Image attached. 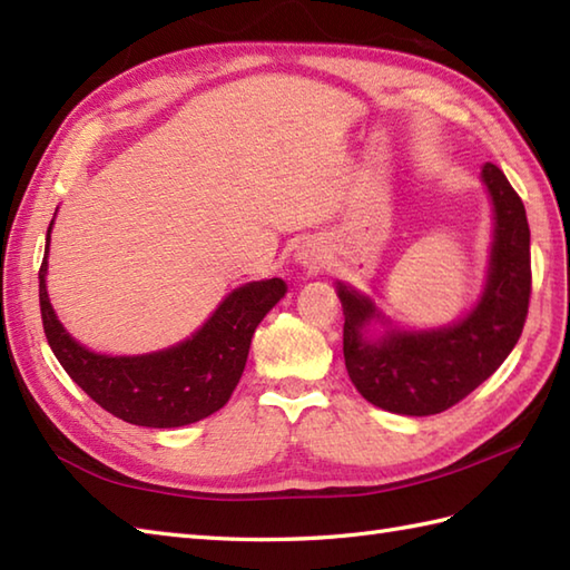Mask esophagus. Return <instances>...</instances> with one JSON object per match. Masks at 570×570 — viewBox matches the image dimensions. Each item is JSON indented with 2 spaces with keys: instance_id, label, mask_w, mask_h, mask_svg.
<instances>
[{
  "instance_id": "obj_1",
  "label": "esophagus",
  "mask_w": 570,
  "mask_h": 570,
  "mask_svg": "<svg viewBox=\"0 0 570 570\" xmlns=\"http://www.w3.org/2000/svg\"><path fill=\"white\" fill-rule=\"evenodd\" d=\"M296 257H298V262H301V264L308 266V269H321V266H323V257H321V254H318L316 249L301 247Z\"/></svg>"
}]
</instances>
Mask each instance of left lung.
I'll return each mask as SVG.
<instances>
[{"instance_id":"obj_1","label":"left lung","mask_w":570,"mask_h":570,"mask_svg":"<svg viewBox=\"0 0 570 570\" xmlns=\"http://www.w3.org/2000/svg\"><path fill=\"white\" fill-rule=\"evenodd\" d=\"M494 205V245L480 304L451 328L386 333L365 341L362 328L380 313L372 301L337 286L343 304V355L350 380L370 404L406 416L455 406L512 353L524 331L531 296L529 223L522 198L494 164L482 166Z\"/></svg>"}]
</instances>
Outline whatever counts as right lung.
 <instances>
[{
    "label": "right lung",
    "instance_id": "add662e5",
    "mask_svg": "<svg viewBox=\"0 0 570 570\" xmlns=\"http://www.w3.org/2000/svg\"><path fill=\"white\" fill-rule=\"evenodd\" d=\"M46 239H51V227ZM46 266L43 257L39 301L53 355L95 404L149 429L186 426L223 409L245 372L254 328L286 294L282 278L252 282L229 294L190 341L151 355L107 357L78 345L58 323L48 304Z\"/></svg>",
    "mask_w": 570,
    "mask_h": 570
}]
</instances>
